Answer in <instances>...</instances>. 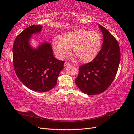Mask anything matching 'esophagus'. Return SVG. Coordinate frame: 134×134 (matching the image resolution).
I'll return each instance as SVG.
<instances>
[{"label": "esophagus", "mask_w": 134, "mask_h": 134, "mask_svg": "<svg viewBox=\"0 0 134 134\" xmlns=\"http://www.w3.org/2000/svg\"><path fill=\"white\" fill-rule=\"evenodd\" d=\"M70 65V63L65 62L64 63V67L67 66V65Z\"/></svg>", "instance_id": "esophagus-1"}]
</instances>
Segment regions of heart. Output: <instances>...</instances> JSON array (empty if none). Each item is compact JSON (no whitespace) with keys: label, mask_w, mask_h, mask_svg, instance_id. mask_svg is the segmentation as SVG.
<instances>
[{"label":"heart","mask_w":134,"mask_h":134,"mask_svg":"<svg viewBox=\"0 0 134 134\" xmlns=\"http://www.w3.org/2000/svg\"><path fill=\"white\" fill-rule=\"evenodd\" d=\"M101 45V35L97 32L78 29L65 33L53 42V50L59 58L67 55L70 48L71 53L81 63L90 62L95 58Z\"/></svg>","instance_id":"heart-1"}]
</instances>
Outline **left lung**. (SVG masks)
<instances>
[{
    "label": "left lung",
    "mask_w": 134,
    "mask_h": 134,
    "mask_svg": "<svg viewBox=\"0 0 134 134\" xmlns=\"http://www.w3.org/2000/svg\"><path fill=\"white\" fill-rule=\"evenodd\" d=\"M103 34L101 49L92 62L79 66L75 83L82 92L91 96L105 92L115 79L120 61V51L116 38L98 25Z\"/></svg>",
    "instance_id": "8db88e82"
}]
</instances>
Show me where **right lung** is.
I'll list each match as a JSON object with an SVG mask.
<instances>
[{"instance_id": "obj_1", "label": "right lung", "mask_w": 134, "mask_h": 134, "mask_svg": "<svg viewBox=\"0 0 134 134\" xmlns=\"http://www.w3.org/2000/svg\"><path fill=\"white\" fill-rule=\"evenodd\" d=\"M42 27L32 25L17 36L13 44V59L16 75L22 83L35 92H45L56 85L64 62L53 56L50 43L44 42L37 49L30 47L32 35L40 32Z\"/></svg>"}]
</instances>
